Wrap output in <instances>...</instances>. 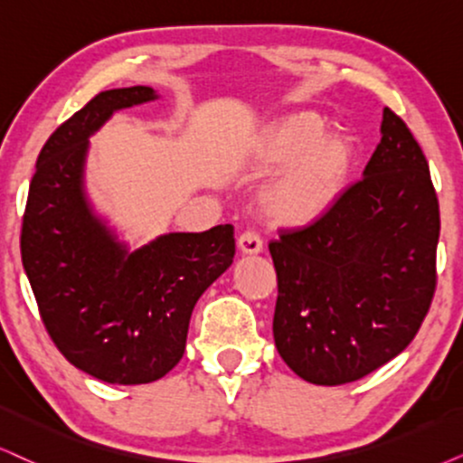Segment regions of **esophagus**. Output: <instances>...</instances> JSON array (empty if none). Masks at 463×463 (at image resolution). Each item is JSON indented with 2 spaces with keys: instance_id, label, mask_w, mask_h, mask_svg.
<instances>
[{
  "instance_id": "obj_1",
  "label": "esophagus",
  "mask_w": 463,
  "mask_h": 463,
  "mask_svg": "<svg viewBox=\"0 0 463 463\" xmlns=\"http://www.w3.org/2000/svg\"><path fill=\"white\" fill-rule=\"evenodd\" d=\"M237 248L243 256H254L262 251V239L256 235L254 231H245L241 232V237L237 239Z\"/></svg>"
}]
</instances>
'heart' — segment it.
I'll return each mask as SVG.
<instances>
[{
	"label": "heart",
	"mask_w": 463,
	"mask_h": 463,
	"mask_svg": "<svg viewBox=\"0 0 463 463\" xmlns=\"http://www.w3.org/2000/svg\"><path fill=\"white\" fill-rule=\"evenodd\" d=\"M359 147L350 134L326 132L314 110H295L271 121L251 147V160L282 168L262 194V213L275 226H307L320 220L346 190Z\"/></svg>",
	"instance_id": "b5f03b06"
}]
</instances>
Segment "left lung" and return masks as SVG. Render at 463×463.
Returning <instances> with one entry per match:
<instances>
[{"label":"left lung","mask_w":463,"mask_h":463,"mask_svg":"<svg viewBox=\"0 0 463 463\" xmlns=\"http://www.w3.org/2000/svg\"><path fill=\"white\" fill-rule=\"evenodd\" d=\"M363 179L269 251L275 348L312 384L354 383L412 342L436 292L440 209L412 132L384 109Z\"/></svg>","instance_id":"1"}]
</instances>
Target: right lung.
I'll list each match as a JSON object with an SVG mask.
<instances>
[{"instance_id": "1", "label": "right lung", "mask_w": 463, "mask_h": 463, "mask_svg": "<svg viewBox=\"0 0 463 463\" xmlns=\"http://www.w3.org/2000/svg\"><path fill=\"white\" fill-rule=\"evenodd\" d=\"M151 87L109 90L57 128L38 156L21 259L57 350L110 384H147L181 361L196 301L235 256L232 226L171 232L128 251L91 212L87 145L115 110L154 100Z\"/></svg>"}]
</instances>
